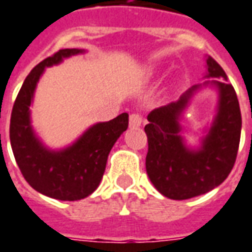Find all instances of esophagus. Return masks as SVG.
<instances>
[{"label":"esophagus","instance_id":"1","mask_svg":"<svg viewBox=\"0 0 252 252\" xmlns=\"http://www.w3.org/2000/svg\"><path fill=\"white\" fill-rule=\"evenodd\" d=\"M142 123H143V117L140 113H132L129 116V126L132 128H138L142 126Z\"/></svg>","mask_w":252,"mask_h":252}]
</instances>
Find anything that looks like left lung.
Masks as SVG:
<instances>
[{
	"mask_svg": "<svg viewBox=\"0 0 252 252\" xmlns=\"http://www.w3.org/2000/svg\"><path fill=\"white\" fill-rule=\"evenodd\" d=\"M206 77H217L212 83L220 90V106L199 151L186 149L177 121L198 86L188 90L177 102L154 109L147 116L146 170L154 187L169 199H189L212 191L228 177L236 161L242 131L236 91L226 83V73L210 56Z\"/></svg>",
	"mask_w": 252,
	"mask_h": 252,
	"instance_id": "8db88e82",
	"label": "left lung"
}]
</instances>
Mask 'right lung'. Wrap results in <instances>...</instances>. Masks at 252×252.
Masks as SVG:
<instances>
[{"label": "right lung", "mask_w": 252, "mask_h": 252, "mask_svg": "<svg viewBox=\"0 0 252 252\" xmlns=\"http://www.w3.org/2000/svg\"><path fill=\"white\" fill-rule=\"evenodd\" d=\"M77 49H61L35 66L16 96L10 116L9 136L13 156L23 177L38 192L59 200H79L95 191L116 140L128 128V113L99 123L66 150H46L30 126V105L45 66L59 64Z\"/></svg>", "instance_id": "1"}]
</instances>
